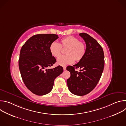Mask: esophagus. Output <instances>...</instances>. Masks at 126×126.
I'll return each mask as SVG.
<instances>
[{"instance_id":"1","label":"esophagus","mask_w":126,"mask_h":126,"mask_svg":"<svg viewBox=\"0 0 126 126\" xmlns=\"http://www.w3.org/2000/svg\"><path fill=\"white\" fill-rule=\"evenodd\" d=\"M63 70H66V66H64V67H63Z\"/></svg>"}]
</instances>
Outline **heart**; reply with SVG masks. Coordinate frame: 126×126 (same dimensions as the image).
Masks as SVG:
<instances>
[{
  "mask_svg": "<svg viewBox=\"0 0 126 126\" xmlns=\"http://www.w3.org/2000/svg\"><path fill=\"white\" fill-rule=\"evenodd\" d=\"M61 48L66 49V55L59 57L57 60V63L63 66L71 64L73 61H80L84 56L86 51V44L72 36H68L62 38L59 44L55 42L52 43L50 45L49 50L51 55L57 58L61 54Z\"/></svg>",
  "mask_w": 126,
  "mask_h": 126,
  "instance_id": "b5f03b06",
  "label": "heart"
}]
</instances>
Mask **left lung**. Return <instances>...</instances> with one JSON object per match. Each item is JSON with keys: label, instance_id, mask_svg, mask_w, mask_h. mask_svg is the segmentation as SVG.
<instances>
[{"label": "left lung", "instance_id": "obj_1", "mask_svg": "<svg viewBox=\"0 0 126 126\" xmlns=\"http://www.w3.org/2000/svg\"><path fill=\"white\" fill-rule=\"evenodd\" d=\"M79 35L86 43V53L77 64L67 67L71 74L67 84L72 93L84 96L93 90L101 78L104 67V54L101 46L89 34L81 33ZM77 68L81 69L79 73L75 70Z\"/></svg>", "mask_w": 126, "mask_h": 126}]
</instances>
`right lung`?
<instances>
[{
    "label": "right lung",
    "instance_id": "obj_1",
    "mask_svg": "<svg viewBox=\"0 0 126 126\" xmlns=\"http://www.w3.org/2000/svg\"><path fill=\"white\" fill-rule=\"evenodd\" d=\"M58 38V36L54 34L35 35L20 50L19 68L21 76L26 87L34 94L42 96L49 93L55 78L63 72L61 66L46 69L56 62L49 47Z\"/></svg>",
    "mask_w": 126,
    "mask_h": 126
}]
</instances>
